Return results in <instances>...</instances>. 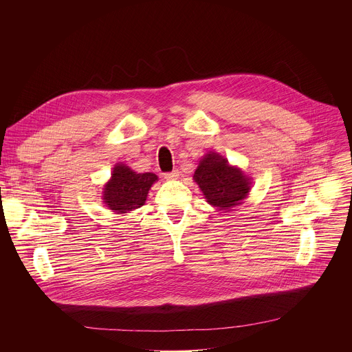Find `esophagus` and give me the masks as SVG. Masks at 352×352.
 Listing matches in <instances>:
<instances>
[{
    "label": "esophagus",
    "mask_w": 352,
    "mask_h": 352,
    "mask_svg": "<svg viewBox=\"0 0 352 352\" xmlns=\"http://www.w3.org/2000/svg\"><path fill=\"white\" fill-rule=\"evenodd\" d=\"M178 177H179V171L178 170H173V171L164 174V178L168 179V181H175V179H178Z\"/></svg>",
    "instance_id": "obj_1"
}]
</instances>
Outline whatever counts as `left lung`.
<instances>
[{"instance_id":"left-lung-1","label":"left lung","mask_w":352,"mask_h":352,"mask_svg":"<svg viewBox=\"0 0 352 352\" xmlns=\"http://www.w3.org/2000/svg\"><path fill=\"white\" fill-rule=\"evenodd\" d=\"M193 179L207 201L219 211H230L241 204L251 190V178L215 152L200 160Z\"/></svg>"}]
</instances>
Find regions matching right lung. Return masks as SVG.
Listing matches in <instances>:
<instances>
[{
	"label": "right lung",
	"mask_w": 352,
	"mask_h": 352,
	"mask_svg": "<svg viewBox=\"0 0 352 352\" xmlns=\"http://www.w3.org/2000/svg\"><path fill=\"white\" fill-rule=\"evenodd\" d=\"M157 181L153 173H135L129 166L118 163L111 179L104 186V203L116 214H126L144 206L151 186Z\"/></svg>",
	"instance_id": "1"
}]
</instances>
